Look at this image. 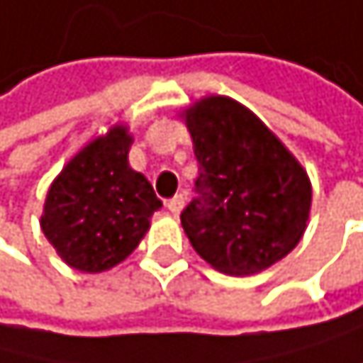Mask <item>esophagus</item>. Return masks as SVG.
I'll list each match as a JSON object with an SVG mask.
<instances>
[{
    "label": "esophagus",
    "mask_w": 363,
    "mask_h": 363,
    "mask_svg": "<svg viewBox=\"0 0 363 363\" xmlns=\"http://www.w3.org/2000/svg\"><path fill=\"white\" fill-rule=\"evenodd\" d=\"M185 201H187L185 194H178V196H174L169 203H167V207H169L172 214H180V212H183V207H185Z\"/></svg>",
    "instance_id": "esophagus-1"
}]
</instances>
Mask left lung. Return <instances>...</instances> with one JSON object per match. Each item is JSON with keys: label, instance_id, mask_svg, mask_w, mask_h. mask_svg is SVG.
I'll return each mask as SVG.
<instances>
[{"label": "left lung", "instance_id": "8db88e82", "mask_svg": "<svg viewBox=\"0 0 363 363\" xmlns=\"http://www.w3.org/2000/svg\"><path fill=\"white\" fill-rule=\"evenodd\" d=\"M199 158L194 199L180 223L218 272L250 277L288 257L308 228L313 185L263 120L228 96L180 111Z\"/></svg>", "mask_w": 363, "mask_h": 363}]
</instances>
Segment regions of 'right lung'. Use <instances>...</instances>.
<instances>
[{
	"mask_svg": "<svg viewBox=\"0 0 363 363\" xmlns=\"http://www.w3.org/2000/svg\"><path fill=\"white\" fill-rule=\"evenodd\" d=\"M129 127L116 122L62 167L46 191L40 228L57 257L79 272L125 261L162 207L149 180L131 169Z\"/></svg>",
	"mask_w": 363,
	"mask_h": 363,
	"instance_id": "obj_1",
	"label": "right lung"
}]
</instances>
